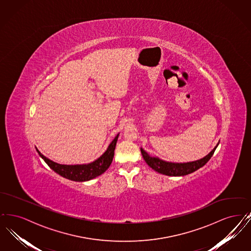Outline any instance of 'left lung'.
<instances>
[{
    "label": "left lung",
    "mask_w": 251,
    "mask_h": 251,
    "mask_svg": "<svg viewBox=\"0 0 251 251\" xmlns=\"http://www.w3.org/2000/svg\"><path fill=\"white\" fill-rule=\"evenodd\" d=\"M218 144L213 149V151L200 160L193 161V162H187V163H172V162H167L164 161L158 157L151 156L147 151H145L141 148V153L143 156L145 162L148 164V166L151 167L153 170L157 171L158 173L167 175V176H184L188 175L192 172L198 170L199 168L202 167L214 154L215 149L217 148Z\"/></svg>",
    "instance_id": "1"
}]
</instances>
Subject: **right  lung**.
Here are the masks:
<instances>
[{
	"label": "right lung",
	"mask_w": 251,
	"mask_h": 251,
	"mask_svg": "<svg viewBox=\"0 0 251 251\" xmlns=\"http://www.w3.org/2000/svg\"><path fill=\"white\" fill-rule=\"evenodd\" d=\"M119 135L120 133H118L113 141L109 144L107 150L102 155L100 156L95 161L84 165H61L43 155L37 150V148H36V150L37 153L45 161L49 167L54 172L59 174L60 176L74 181H86L101 175L109 168L114 158Z\"/></svg>",
	"instance_id": "add662e5"
}]
</instances>
